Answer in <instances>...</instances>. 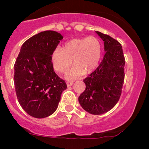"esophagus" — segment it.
<instances>
[{
    "label": "esophagus",
    "instance_id": "esophagus-1",
    "mask_svg": "<svg viewBox=\"0 0 149 149\" xmlns=\"http://www.w3.org/2000/svg\"><path fill=\"white\" fill-rule=\"evenodd\" d=\"M66 85H67V86H71L73 85V82L71 80H68V81H66Z\"/></svg>",
    "mask_w": 149,
    "mask_h": 149
}]
</instances>
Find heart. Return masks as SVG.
<instances>
[{
  "instance_id": "1",
  "label": "heart",
  "mask_w": 149,
  "mask_h": 149,
  "mask_svg": "<svg viewBox=\"0 0 149 149\" xmlns=\"http://www.w3.org/2000/svg\"><path fill=\"white\" fill-rule=\"evenodd\" d=\"M101 57V45L97 38L88 36L74 38L66 42L62 49L56 48L51 54L54 69L66 73L73 64V69L66 74V79L76 78L83 72L88 73L97 68Z\"/></svg>"
}]
</instances>
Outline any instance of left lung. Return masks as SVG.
Here are the masks:
<instances>
[{
    "label": "left lung",
    "instance_id": "obj_1",
    "mask_svg": "<svg viewBox=\"0 0 149 149\" xmlns=\"http://www.w3.org/2000/svg\"><path fill=\"white\" fill-rule=\"evenodd\" d=\"M104 41V58L95 71L83 80L85 91L78 97L82 108L93 115L105 113L118 102L125 78V57L118 41L96 31Z\"/></svg>",
    "mask_w": 149,
    "mask_h": 149
}]
</instances>
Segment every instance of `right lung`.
Returning a JSON list of instances; mask_svg holds the SVG:
<instances>
[{"mask_svg": "<svg viewBox=\"0 0 149 149\" xmlns=\"http://www.w3.org/2000/svg\"><path fill=\"white\" fill-rule=\"evenodd\" d=\"M63 38L61 33L45 31L22 45L14 66L17 97L29 115L43 118L57 110L66 84L54 72L51 54Z\"/></svg>", "mask_w": 149, "mask_h": 149, "instance_id": "1", "label": "right lung"}]
</instances>
